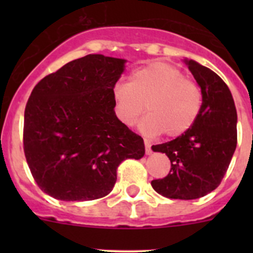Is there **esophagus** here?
Returning a JSON list of instances; mask_svg holds the SVG:
<instances>
[{"label": "esophagus", "mask_w": 253, "mask_h": 253, "mask_svg": "<svg viewBox=\"0 0 253 253\" xmlns=\"http://www.w3.org/2000/svg\"><path fill=\"white\" fill-rule=\"evenodd\" d=\"M144 147H145V154H150L152 153V149H150V143L144 139Z\"/></svg>", "instance_id": "1"}]
</instances>
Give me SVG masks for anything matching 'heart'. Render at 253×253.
I'll return each mask as SVG.
<instances>
[{
  "instance_id": "b5f03b06",
  "label": "heart",
  "mask_w": 253,
  "mask_h": 253,
  "mask_svg": "<svg viewBox=\"0 0 253 253\" xmlns=\"http://www.w3.org/2000/svg\"><path fill=\"white\" fill-rule=\"evenodd\" d=\"M115 112L131 126L143 114H149L139 126L144 133L178 137L187 132L202 109L203 96L197 83L167 62H152L132 72L128 83H117L112 90Z\"/></svg>"
}]
</instances>
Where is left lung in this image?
<instances>
[{"instance_id": "left-lung-1", "label": "left lung", "mask_w": 253, "mask_h": 253, "mask_svg": "<svg viewBox=\"0 0 253 253\" xmlns=\"http://www.w3.org/2000/svg\"><path fill=\"white\" fill-rule=\"evenodd\" d=\"M183 62L202 91L203 103L193 126L172 141L153 145L171 163L169 175L153 180L159 195L172 200H196L220 185L236 149L237 114L233 95L224 81L205 66Z\"/></svg>"}]
</instances>
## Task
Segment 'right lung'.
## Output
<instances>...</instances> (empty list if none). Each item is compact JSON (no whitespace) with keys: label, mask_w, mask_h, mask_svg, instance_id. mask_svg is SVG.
Here are the masks:
<instances>
[{"label":"right lung","mask_w":253,"mask_h":253,"mask_svg":"<svg viewBox=\"0 0 253 253\" xmlns=\"http://www.w3.org/2000/svg\"><path fill=\"white\" fill-rule=\"evenodd\" d=\"M126 60L86 55L34 86L24 111L27 163L42 191L60 201L105 197L125 159H141L143 138L115 114L112 90Z\"/></svg>","instance_id":"right-lung-1"}]
</instances>
